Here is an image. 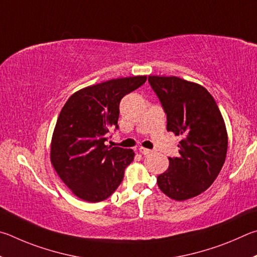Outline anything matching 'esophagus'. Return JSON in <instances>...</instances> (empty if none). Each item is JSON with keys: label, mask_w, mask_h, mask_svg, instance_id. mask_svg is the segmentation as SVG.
I'll list each match as a JSON object with an SVG mask.
<instances>
[{"label": "esophagus", "mask_w": 257, "mask_h": 257, "mask_svg": "<svg viewBox=\"0 0 257 257\" xmlns=\"http://www.w3.org/2000/svg\"><path fill=\"white\" fill-rule=\"evenodd\" d=\"M139 151H140L142 155H150V154H152V151H151V150H149V149H146V148H143V147H140V148H139Z\"/></svg>", "instance_id": "1"}]
</instances>
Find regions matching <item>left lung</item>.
I'll use <instances>...</instances> for the list:
<instances>
[{
  "mask_svg": "<svg viewBox=\"0 0 257 257\" xmlns=\"http://www.w3.org/2000/svg\"><path fill=\"white\" fill-rule=\"evenodd\" d=\"M148 81L167 114V131L181 136L179 156L157 183L166 195L185 201L208 190L227 156L228 136L214 98L202 85L177 76L149 75Z\"/></svg>",
  "mask_w": 257,
  "mask_h": 257,
  "instance_id": "left-lung-1",
  "label": "left lung"
}]
</instances>
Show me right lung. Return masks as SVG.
I'll list each match as a JSON object with an SVG mask.
<instances>
[{"mask_svg":"<svg viewBox=\"0 0 257 257\" xmlns=\"http://www.w3.org/2000/svg\"><path fill=\"white\" fill-rule=\"evenodd\" d=\"M147 81L146 75L112 79L83 88L67 99L51 143V161L63 183L87 202L109 197L134 159L132 149L106 146L110 127L118 128L119 102Z\"/></svg>","mask_w":257,"mask_h":257,"instance_id":"1","label":"right lung"}]
</instances>
